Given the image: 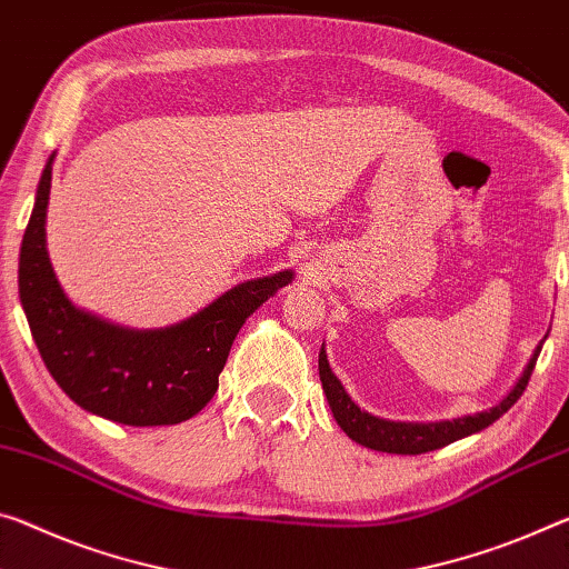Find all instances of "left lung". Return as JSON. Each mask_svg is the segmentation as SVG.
<instances>
[{"label": "left lung", "instance_id": "8db88e82", "mask_svg": "<svg viewBox=\"0 0 569 569\" xmlns=\"http://www.w3.org/2000/svg\"><path fill=\"white\" fill-rule=\"evenodd\" d=\"M547 339V337H545ZM545 339L539 341L535 355L525 367V372L517 380V385L511 387V392L503 398L499 405L493 408L476 412V415H463V418H453V420H438V422H400V420H385L377 418V415L367 412L355 405V400L349 398L345 385L337 380V375L331 372L327 351H319V377H321V387L327 392L329 408L337 418L339 428L347 432V436L355 440V443L372 448V450H382V453H400V456H418V453H428V450H438L453 440H461L466 436H473L483 428H489L491 422H496L507 412L513 402L521 398V392L527 390V382L531 377V369L537 365L539 351H542Z\"/></svg>", "mask_w": 569, "mask_h": 569}]
</instances>
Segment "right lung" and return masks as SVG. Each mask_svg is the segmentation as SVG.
I'll list each match as a JSON object with an SVG mask.
<instances>
[{
  "instance_id": "1",
  "label": "right lung",
  "mask_w": 569,
  "mask_h": 569,
  "mask_svg": "<svg viewBox=\"0 0 569 569\" xmlns=\"http://www.w3.org/2000/svg\"><path fill=\"white\" fill-rule=\"evenodd\" d=\"M52 154L20 248V301L40 357L80 408L121 426H177L218 392V377L246 319L293 270L252 278L164 329H129L88 313L62 293L44 248Z\"/></svg>"
}]
</instances>
